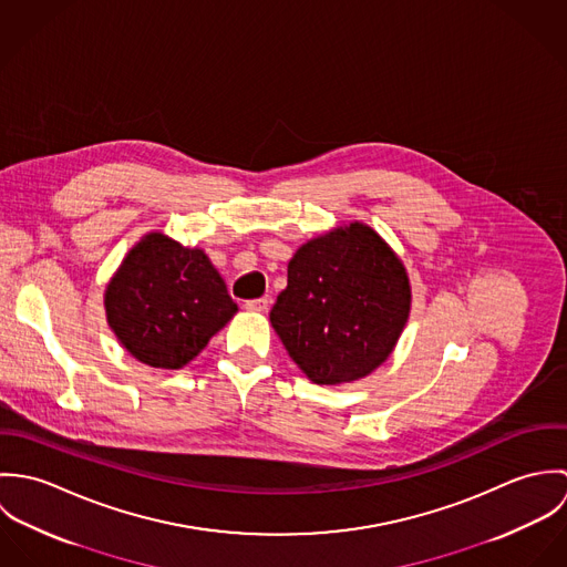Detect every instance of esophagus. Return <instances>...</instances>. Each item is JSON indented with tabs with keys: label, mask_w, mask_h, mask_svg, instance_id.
<instances>
[{
	"label": "esophagus",
	"mask_w": 567,
	"mask_h": 567,
	"mask_svg": "<svg viewBox=\"0 0 567 567\" xmlns=\"http://www.w3.org/2000/svg\"><path fill=\"white\" fill-rule=\"evenodd\" d=\"M268 306H270L268 299H252V301H246V303H244V308H246L248 312H266Z\"/></svg>",
	"instance_id": "1"
}]
</instances>
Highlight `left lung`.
I'll return each mask as SVG.
<instances>
[{"mask_svg":"<svg viewBox=\"0 0 567 567\" xmlns=\"http://www.w3.org/2000/svg\"><path fill=\"white\" fill-rule=\"evenodd\" d=\"M410 303L404 261L375 229L355 220L297 248L270 323L308 380L336 386L389 360Z\"/></svg>","mask_w":567,"mask_h":567,"instance_id":"obj_1","label":"left lung"}]
</instances>
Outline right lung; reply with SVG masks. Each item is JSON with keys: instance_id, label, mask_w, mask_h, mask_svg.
Masks as SVG:
<instances>
[{"instance_id": "1", "label": "right lung", "mask_w": 567, "mask_h": 567, "mask_svg": "<svg viewBox=\"0 0 567 567\" xmlns=\"http://www.w3.org/2000/svg\"><path fill=\"white\" fill-rule=\"evenodd\" d=\"M104 310L117 342L135 360L174 371L207 347L238 306L203 248L151 231L106 284Z\"/></svg>"}]
</instances>
